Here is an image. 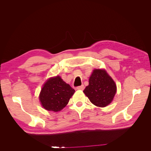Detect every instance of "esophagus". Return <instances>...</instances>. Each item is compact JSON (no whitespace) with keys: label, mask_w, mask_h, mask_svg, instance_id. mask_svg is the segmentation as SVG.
Segmentation results:
<instances>
[{"label":"esophagus","mask_w":151,"mask_h":151,"mask_svg":"<svg viewBox=\"0 0 151 151\" xmlns=\"http://www.w3.org/2000/svg\"><path fill=\"white\" fill-rule=\"evenodd\" d=\"M76 89H77V90H84V85H82V86H78V87H77L76 88Z\"/></svg>","instance_id":"obj_1"}]
</instances>
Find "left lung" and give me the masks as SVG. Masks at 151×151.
Listing matches in <instances>:
<instances>
[{
    "instance_id": "left-lung-1",
    "label": "left lung",
    "mask_w": 151,
    "mask_h": 151,
    "mask_svg": "<svg viewBox=\"0 0 151 151\" xmlns=\"http://www.w3.org/2000/svg\"><path fill=\"white\" fill-rule=\"evenodd\" d=\"M83 92L96 106L105 107L112 101L116 92V86L104 70L95 69Z\"/></svg>"
}]
</instances>
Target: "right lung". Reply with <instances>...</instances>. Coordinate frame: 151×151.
<instances>
[{
  "instance_id": "1",
  "label": "right lung",
  "mask_w": 151,
  "mask_h": 151,
  "mask_svg": "<svg viewBox=\"0 0 151 151\" xmlns=\"http://www.w3.org/2000/svg\"><path fill=\"white\" fill-rule=\"evenodd\" d=\"M75 90L65 83L60 76L49 79L44 84L40 94L43 107L48 111H60L69 101Z\"/></svg>"
}]
</instances>
